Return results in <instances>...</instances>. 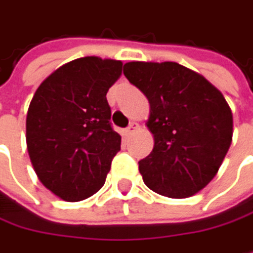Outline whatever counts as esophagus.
Masks as SVG:
<instances>
[{
  "instance_id": "obj_1",
  "label": "esophagus",
  "mask_w": 253,
  "mask_h": 253,
  "mask_svg": "<svg viewBox=\"0 0 253 253\" xmlns=\"http://www.w3.org/2000/svg\"><path fill=\"white\" fill-rule=\"evenodd\" d=\"M138 128V124H135V122H132V124H129V126L125 129V132H126V135H131L135 129Z\"/></svg>"
}]
</instances>
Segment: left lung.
<instances>
[{
    "label": "left lung",
    "instance_id": "obj_1",
    "mask_svg": "<svg viewBox=\"0 0 253 253\" xmlns=\"http://www.w3.org/2000/svg\"><path fill=\"white\" fill-rule=\"evenodd\" d=\"M124 75L149 100L152 153L138 162L150 190L184 199L216 175L233 138L224 95L202 75L174 62H129Z\"/></svg>",
    "mask_w": 253,
    "mask_h": 253
}]
</instances>
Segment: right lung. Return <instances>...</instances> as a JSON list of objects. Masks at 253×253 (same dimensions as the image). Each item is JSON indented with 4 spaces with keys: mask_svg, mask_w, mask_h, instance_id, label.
<instances>
[{
    "mask_svg": "<svg viewBox=\"0 0 253 253\" xmlns=\"http://www.w3.org/2000/svg\"><path fill=\"white\" fill-rule=\"evenodd\" d=\"M122 62L81 57L60 66L35 91L26 116V144L40 181L67 202L103 187L121 135L110 124L106 94Z\"/></svg>",
    "mask_w": 253,
    "mask_h": 253,
    "instance_id": "add662e5",
    "label": "right lung"
}]
</instances>
